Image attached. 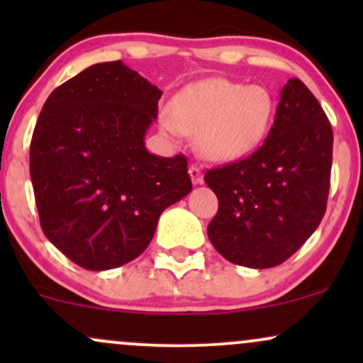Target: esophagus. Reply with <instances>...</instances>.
<instances>
[{
  "mask_svg": "<svg viewBox=\"0 0 363 363\" xmlns=\"http://www.w3.org/2000/svg\"><path fill=\"white\" fill-rule=\"evenodd\" d=\"M189 176H191V181H193V184H203V172L198 165H191Z\"/></svg>",
  "mask_w": 363,
  "mask_h": 363,
  "instance_id": "obj_1",
  "label": "esophagus"
}]
</instances>
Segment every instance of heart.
Wrapping results in <instances>:
<instances>
[{
    "label": "heart",
    "mask_w": 363,
    "mask_h": 363,
    "mask_svg": "<svg viewBox=\"0 0 363 363\" xmlns=\"http://www.w3.org/2000/svg\"><path fill=\"white\" fill-rule=\"evenodd\" d=\"M273 112V95L264 86L211 78L179 91L162 126L174 136L196 135L198 152L208 160H230L261 143Z\"/></svg>",
    "instance_id": "1"
}]
</instances>
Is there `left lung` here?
Segmentation results:
<instances>
[{"mask_svg": "<svg viewBox=\"0 0 363 363\" xmlns=\"http://www.w3.org/2000/svg\"><path fill=\"white\" fill-rule=\"evenodd\" d=\"M331 164V123L312 91L290 78L264 143L242 160L205 174L218 198L208 225L210 242L234 264H281L326 213Z\"/></svg>", "mask_w": 363, "mask_h": 363, "instance_id": "left-lung-1", "label": "left lung"}]
</instances>
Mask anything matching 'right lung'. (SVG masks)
Wrapping results in <instances>:
<instances>
[{
  "label": "right lung",
  "mask_w": 363,
  "mask_h": 363,
  "mask_svg": "<svg viewBox=\"0 0 363 363\" xmlns=\"http://www.w3.org/2000/svg\"><path fill=\"white\" fill-rule=\"evenodd\" d=\"M162 90L123 61L99 62L57 86L30 141L40 227L90 272L138 257L165 208L191 193L184 155L157 157L145 133Z\"/></svg>",
  "instance_id": "1"
}]
</instances>
